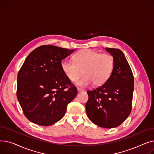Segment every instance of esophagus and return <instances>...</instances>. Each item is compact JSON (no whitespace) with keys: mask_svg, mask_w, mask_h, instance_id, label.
Wrapping results in <instances>:
<instances>
[{"mask_svg":"<svg viewBox=\"0 0 154 154\" xmlns=\"http://www.w3.org/2000/svg\"><path fill=\"white\" fill-rule=\"evenodd\" d=\"M83 91H84V90L82 89V88H79V87H77V92H83Z\"/></svg>","mask_w":154,"mask_h":154,"instance_id":"34e87169","label":"esophagus"}]
</instances>
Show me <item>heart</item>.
<instances>
[{
	"label": "heart",
	"instance_id": "b5f03b06",
	"mask_svg": "<svg viewBox=\"0 0 154 154\" xmlns=\"http://www.w3.org/2000/svg\"><path fill=\"white\" fill-rule=\"evenodd\" d=\"M73 59L74 61L63 60L62 70L72 82L78 79L84 73L85 75L75 82L76 85L84 87L92 84L95 86L104 84L110 78L114 66V58L111 55L100 54L88 48L77 52Z\"/></svg>",
	"mask_w": 154,
	"mask_h": 154
}]
</instances>
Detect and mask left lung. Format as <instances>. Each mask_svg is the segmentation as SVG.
I'll list each match as a JSON object with an SVG mask.
<instances>
[{"instance_id": "8db88e82", "label": "left lung", "mask_w": 154, "mask_h": 154, "mask_svg": "<svg viewBox=\"0 0 154 154\" xmlns=\"http://www.w3.org/2000/svg\"><path fill=\"white\" fill-rule=\"evenodd\" d=\"M106 51L114 58V69L106 83L87 91L85 110L94 124L111 128L120 125L131 114L134 79L124 53L117 48Z\"/></svg>"}]
</instances>
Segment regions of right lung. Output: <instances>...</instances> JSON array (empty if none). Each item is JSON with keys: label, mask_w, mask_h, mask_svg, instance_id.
<instances>
[{"label": "right lung", "mask_w": 154, "mask_h": 154, "mask_svg": "<svg viewBox=\"0 0 154 154\" xmlns=\"http://www.w3.org/2000/svg\"><path fill=\"white\" fill-rule=\"evenodd\" d=\"M74 52L54 45H42L32 51L17 75V97L30 122L49 126L66 114L77 88L63 74L61 61Z\"/></svg>", "instance_id": "add662e5"}]
</instances>
